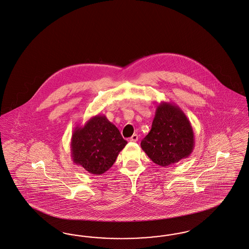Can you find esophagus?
Returning a JSON list of instances; mask_svg holds the SVG:
<instances>
[{"label": "esophagus", "instance_id": "1", "mask_svg": "<svg viewBox=\"0 0 249 249\" xmlns=\"http://www.w3.org/2000/svg\"><path fill=\"white\" fill-rule=\"evenodd\" d=\"M138 139H139V136L137 134H133L131 137L129 138V142H137Z\"/></svg>", "mask_w": 249, "mask_h": 249}]
</instances>
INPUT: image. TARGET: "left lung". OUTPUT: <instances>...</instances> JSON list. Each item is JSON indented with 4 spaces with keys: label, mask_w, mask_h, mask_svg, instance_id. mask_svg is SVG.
Wrapping results in <instances>:
<instances>
[{
    "label": "left lung",
    "mask_w": 249,
    "mask_h": 249,
    "mask_svg": "<svg viewBox=\"0 0 249 249\" xmlns=\"http://www.w3.org/2000/svg\"><path fill=\"white\" fill-rule=\"evenodd\" d=\"M194 145L191 123L180 107L171 102L159 104L151 130L141 142L148 157L160 166H168L188 158Z\"/></svg>",
    "instance_id": "left-lung-1"
}]
</instances>
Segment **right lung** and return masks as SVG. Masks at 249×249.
<instances>
[{
    "mask_svg": "<svg viewBox=\"0 0 249 249\" xmlns=\"http://www.w3.org/2000/svg\"><path fill=\"white\" fill-rule=\"evenodd\" d=\"M127 142L105 115H95L83 127L76 126L71 140L73 163L86 171L100 176L115 163Z\"/></svg>",
    "mask_w": 249,
    "mask_h": 249,
    "instance_id": "add662e5",
    "label": "right lung"
}]
</instances>
